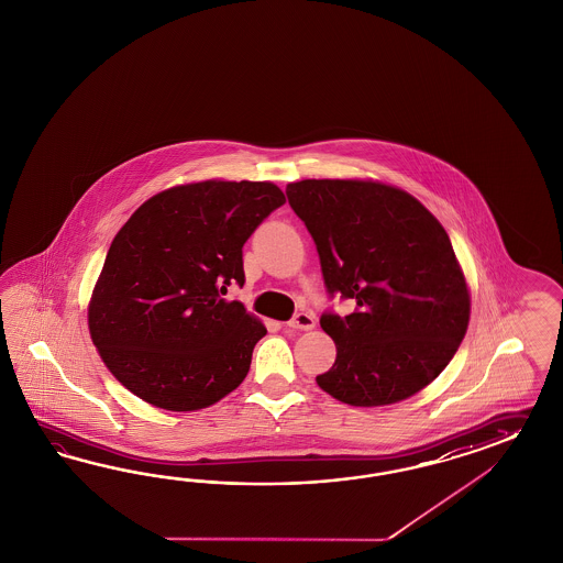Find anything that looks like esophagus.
<instances>
[{
    "label": "esophagus",
    "instance_id": "esophagus-1",
    "mask_svg": "<svg viewBox=\"0 0 563 563\" xmlns=\"http://www.w3.org/2000/svg\"><path fill=\"white\" fill-rule=\"evenodd\" d=\"M287 325L292 328V330L307 332V330H313V328H316V318H313V313H309V311H299V313H295V316L287 321Z\"/></svg>",
    "mask_w": 563,
    "mask_h": 563
}]
</instances>
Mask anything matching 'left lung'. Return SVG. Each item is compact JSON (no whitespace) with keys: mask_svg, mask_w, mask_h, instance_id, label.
Wrapping results in <instances>:
<instances>
[{"mask_svg":"<svg viewBox=\"0 0 563 563\" xmlns=\"http://www.w3.org/2000/svg\"><path fill=\"white\" fill-rule=\"evenodd\" d=\"M290 209L311 233L328 295L354 311L321 313L335 363L316 380L350 406L418 394L451 363L470 323V290L437 217L387 184L301 180Z\"/></svg>","mask_w":563,"mask_h":563,"instance_id":"1","label":"left lung"}]
</instances>
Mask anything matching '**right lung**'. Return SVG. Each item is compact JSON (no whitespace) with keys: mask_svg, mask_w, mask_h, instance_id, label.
<instances>
[{"mask_svg":"<svg viewBox=\"0 0 563 563\" xmlns=\"http://www.w3.org/2000/svg\"><path fill=\"white\" fill-rule=\"evenodd\" d=\"M280 205L273 183L207 180L155 195L122 225L88 323L131 394L162 410H202L245 379L266 328L225 295L245 283L243 243Z\"/></svg>","mask_w":563,"mask_h":563,"instance_id":"obj_1","label":"right lung"}]
</instances>
